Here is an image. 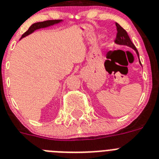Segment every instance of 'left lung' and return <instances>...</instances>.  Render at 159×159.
<instances>
[{
    "instance_id": "obj_1",
    "label": "left lung",
    "mask_w": 159,
    "mask_h": 159,
    "mask_svg": "<svg viewBox=\"0 0 159 159\" xmlns=\"http://www.w3.org/2000/svg\"><path fill=\"white\" fill-rule=\"evenodd\" d=\"M116 30H117V33H116V37L115 39V43L116 44L120 45V46H127L129 47L132 48L134 50L136 51V54L139 57V53H138V50L136 49V46H134L133 43H132L130 38L128 35V33L126 32V30L124 28H122L118 23H116ZM139 63H140V61H139ZM141 64V63H140Z\"/></svg>"
}]
</instances>
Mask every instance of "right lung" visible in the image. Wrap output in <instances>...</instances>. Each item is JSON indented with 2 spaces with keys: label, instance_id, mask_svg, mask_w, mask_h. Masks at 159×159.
I'll return each mask as SVG.
<instances>
[{
  "label": "right lung",
  "instance_id": "right-lung-1",
  "mask_svg": "<svg viewBox=\"0 0 159 159\" xmlns=\"http://www.w3.org/2000/svg\"><path fill=\"white\" fill-rule=\"evenodd\" d=\"M61 21H62L61 20H46V21H43V22H38V23H34V24H32V25L29 27L28 30H27V31H26L25 33L22 35L21 39L29 35V34L33 33L34 30H38V29L45 28V27H50V26H53L54 25V24H57V23H61Z\"/></svg>",
  "mask_w": 159,
  "mask_h": 159
}]
</instances>
